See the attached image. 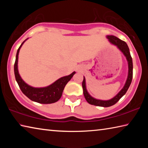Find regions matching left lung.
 <instances>
[{"label":"left lung","instance_id":"obj_1","mask_svg":"<svg viewBox=\"0 0 148 148\" xmlns=\"http://www.w3.org/2000/svg\"><path fill=\"white\" fill-rule=\"evenodd\" d=\"M108 39L109 41L118 47V48L121 50V51L124 54V56L126 57V59L128 61V66H129V73H128V77H127L126 83H125V86L117 94L116 96H115L113 99L108 100V101H101V100H97L94 99L90 95L88 92L87 91L86 87V79L84 77V80L82 82V87H83L84 91V95L85 98H86L87 102L89 104L95 105V106H102V107H109L111 106L112 105H114L123 96V95L126 93V92L128 90L130 85L131 84L132 79V69H133V66H132V60L129 51V48L126 42L121 40L117 38L116 36H112V35H108L107 36Z\"/></svg>","mask_w":148,"mask_h":148}]
</instances>
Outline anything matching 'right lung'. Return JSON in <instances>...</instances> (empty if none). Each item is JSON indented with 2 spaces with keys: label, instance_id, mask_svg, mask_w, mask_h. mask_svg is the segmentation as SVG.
Returning <instances> with one entry per match:
<instances>
[{
  "label": "right lung",
  "instance_id": "1",
  "mask_svg": "<svg viewBox=\"0 0 148 148\" xmlns=\"http://www.w3.org/2000/svg\"><path fill=\"white\" fill-rule=\"evenodd\" d=\"M25 41L21 44V46L17 49L16 61H15L14 64L15 77H16V79L17 84H18L20 89L29 99H31L32 101L38 102V103L51 104L58 101L62 96V91H63L65 86L71 80L76 72H73L69 76L62 77L59 79H57L56 82H55L53 84L46 87L35 88V87H32L27 85L20 77L18 72V69H17V61H18L19 49Z\"/></svg>",
  "mask_w": 148,
  "mask_h": 148
}]
</instances>
